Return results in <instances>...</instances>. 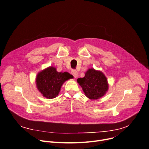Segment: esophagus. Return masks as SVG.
I'll list each match as a JSON object with an SVG mask.
<instances>
[{
  "mask_svg": "<svg viewBox=\"0 0 149 149\" xmlns=\"http://www.w3.org/2000/svg\"><path fill=\"white\" fill-rule=\"evenodd\" d=\"M71 74L74 75V78H78V74H79L78 72V71H75V70H72Z\"/></svg>",
  "mask_w": 149,
  "mask_h": 149,
  "instance_id": "esophagus-1",
  "label": "esophagus"
}]
</instances>
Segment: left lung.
Listing matches in <instances>:
<instances>
[{"label":"left lung","instance_id":"obj_1","mask_svg":"<svg viewBox=\"0 0 149 149\" xmlns=\"http://www.w3.org/2000/svg\"><path fill=\"white\" fill-rule=\"evenodd\" d=\"M85 96L91 100H97L106 95L109 83L105 75L99 70L91 68L85 73V77L77 79Z\"/></svg>","mask_w":149,"mask_h":149}]
</instances>
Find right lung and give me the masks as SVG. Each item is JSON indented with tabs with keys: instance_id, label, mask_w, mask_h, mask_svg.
I'll return each mask as SVG.
<instances>
[{
	"instance_id": "obj_1",
	"label": "right lung",
	"mask_w": 149,
	"mask_h": 149,
	"mask_svg": "<svg viewBox=\"0 0 149 149\" xmlns=\"http://www.w3.org/2000/svg\"><path fill=\"white\" fill-rule=\"evenodd\" d=\"M74 77L67 72H58L50 66L39 72L36 77V85L43 97L52 99L56 97L63 84Z\"/></svg>"
}]
</instances>
